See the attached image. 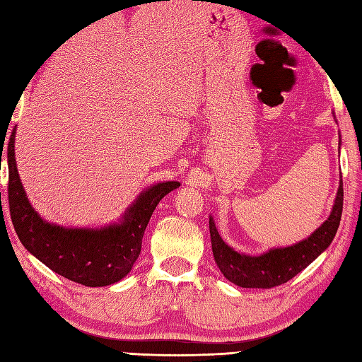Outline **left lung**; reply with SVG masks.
<instances>
[{
    "label": "left lung",
    "instance_id": "1",
    "mask_svg": "<svg viewBox=\"0 0 362 362\" xmlns=\"http://www.w3.org/2000/svg\"><path fill=\"white\" fill-rule=\"evenodd\" d=\"M344 204L342 175L337 189L336 202L329 218L314 232L308 240L291 247L269 250L259 257L238 253L222 241L214 222L210 218V236L214 261L228 281L241 288L271 289L289 281L300 271L311 264L329 244L339 227Z\"/></svg>",
    "mask_w": 362,
    "mask_h": 362
}]
</instances>
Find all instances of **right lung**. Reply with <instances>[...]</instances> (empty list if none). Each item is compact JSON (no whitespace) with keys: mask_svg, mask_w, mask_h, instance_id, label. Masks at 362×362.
Masks as SVG:
<instances>
[{"mask_svg":"<svg viewBox=\"0 0 362 362\" xmlns=\"http://www.w3.org/2000/svg\"><path fill=\"white\" fill-rule=\"evenodd\" d=\"M13 143L15 129L6 146L7 197L12 224L21 244L51 271L83 286H107L126 276L140 255L144 230L157 204L180 183H157L146 189L121 224L101 230L64 228L45 222L30 206L18 177Z\"/></svg>","mask_w":362,"mask_h":362,"instance_id":"obj_1","label":"right lung"}]
</instances>
